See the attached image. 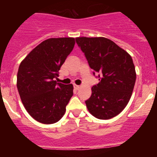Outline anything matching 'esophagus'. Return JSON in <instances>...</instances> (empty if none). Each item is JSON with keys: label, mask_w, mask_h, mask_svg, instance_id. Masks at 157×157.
I'll use <instances>...</instances> for the list:
<instances>
[{"label": "esophagus", "mask_w": 157, "mask_h": 157, "mask_svg": "<svg viewBox=\"0 0 157 157\" xmlns=\"http://www.w3.org/2000/svg\"><path fill=\"white\" fill-rule=\"evenodd\" d=\"M79 88H80L79 86L75 85H75H74V89H75V90H78V89H79Z\"/></svg>", "instance_id": "esophagus-1"}]
</instances>
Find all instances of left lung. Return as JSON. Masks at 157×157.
<instances>
[{
    "mask_svg": "<svg viewBox=\"0 0 157 157\" xmlns=\"http://www.w3.org/2000/svg\"><path fill=\"white\" fill-rule=\"evenodd\" d=\"M75 41L99 79L86 101L87 109L100 120L112 119L125 109L132 95L136 81L132 58L105 37H81Z\"/></svg>",
    "mask_w": 157,
    "mask_h": 157,
    "instance_id": "left-lung-1",
    "label": "left lung"
}]
</instances>
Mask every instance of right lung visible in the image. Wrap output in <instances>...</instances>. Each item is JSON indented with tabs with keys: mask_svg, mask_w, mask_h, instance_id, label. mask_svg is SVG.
Returning a JSON list of instances; mask_svg holds the SVG:
<instances>
[{
	"mask_svg": "<svg viewBox=\"0 0 157 157\" xmlns=\"http://www.w3.org/2000/svg\"><path fill=\"white\" fill-rule=\"evenodd\" d=\"M73 37L49 38L27 55L17 73V89L29 114L39 123L59 121L73 95V85L56 82L59 70L75 46Z\"/></svg>",
	"mask_w": 157,
	"mask_h": 157,
	"instance_id": "1",
	"label": "right lung"
}]
</instances>
